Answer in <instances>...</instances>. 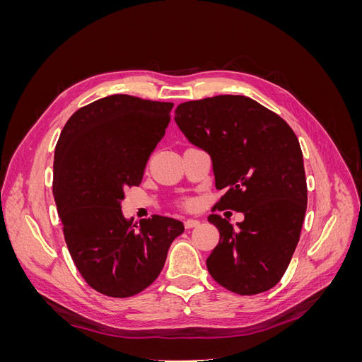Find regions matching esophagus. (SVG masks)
I'll return each mask as SVG.
<instances>
[{
    "label": "esophagus",
    "instance_id": "1",
    "mask_svg": "<svg viewBox=\"0 0 362 362\" xmlns=\"http://www.w3.org/2000/svg\"><path fill=\"white\" fill-rule=\"evenodd\" d=\"M184 225H185V228H196L201 225V222L198 221V218H187V221L184 222Z\"/></svg>",
    "mask_w": 362,
    "mask_h": 362
}]
</instances>
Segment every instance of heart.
Returning <instances> with one entry per match:
<instances>
[{
    "label": "heart",
    "instance_id": "obj_1",
    "mask_svg": "<svg viewBox=\"0 0 362 362\" xmlns=\"http://www.w3.org/2000/svg\"><path fill=\"white\" fill-rule=\"evenodd\" d=\"M187 205H192V202H187Z\"/></svg>",
    "mask_w": 362,
    "mask_h": 362
}]
</instances>
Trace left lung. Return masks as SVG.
I'll return each mask as SVG.
<instances>
[{
    "instance_id": "1",
    "label": "left lung",
    "mask_w": 362,
    "mask_h": 362,
    "mask_svg": "<svg viewBox=\"0 0 362 362\" xmlns=\"http://www.w3.org/2000/svg\"><path fill=\"white\" fill-rule=\"evenodd\" d=\"M175 120L193 145L211 156L217 210H234V226L208 216L221 234L206 258L213 279L226 290L252 296L275 287L299 243L306 211V178L299 140L290 125L242 95L182 103Z\"/></svg>"
}]
</instances>
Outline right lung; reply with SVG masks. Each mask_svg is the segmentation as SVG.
Returning <instances> with one entry per match:
<instances>
[{
  "mask_svg": "<svg viewBox=\"0 0 362 362\" xmlns=\"http://www.w3.org/2000/svg\"><path fill=\"white\" fill-rule=\"evenodd\" d=\"M172 107L131 95L107 96L78 108L56 145L52 194L64 242L84 281L110 298L148 288L184 233L177 218L154 214L133 223L120 210L125 189L141 182Z\"/></svg>",
  "mask_w": 362,
  "mask_h": 362,
  "instance_id": "1",
  "label": "right lung"
}]
</instances>
